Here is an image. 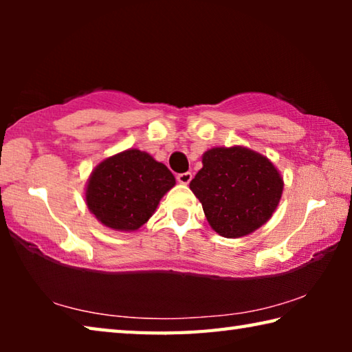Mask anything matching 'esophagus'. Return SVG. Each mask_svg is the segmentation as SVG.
<instances>
[{"instance_id":"1","label":"esophagus","mask_w":352,"mask_h":352,"mask_svg":"<svg viewBox=\"0 0 352 352\" xmlns=\"http://www.w3.org/2000/svg\"><path fill=\"white\" fill-rule=\"evenodd\" d=\"M190 180H192V174L190 172H183V174L177 175V182L182 184H188Z\"/></svg>"}]
</instances>
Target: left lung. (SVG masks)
Here are the masks:
<instances>
[{
  "label": "left lung",
  "instance_id": "1",
  "mask_svg": "<svg viewBox=\"0 0 352 352\" xmlns=\"http://www.w3.org/2000/svg\"><path fill=\"white\" fill-rule=\"evenodd\" d=\"M201 163L189 188L220 236H247L272 217L283 194V178L265 157L245 147H216Z\"/></svg>",
  "mask_w": 352,
  "mask_h": 352
}]
</instances>
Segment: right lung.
<instances>
[{
  "label": "right lung",
  "mask_w": 352,
  "mask_h": 352,
  "mask_svg": "<svg viewBox=\"0 0 352 352\" xmlns=\"http://www.w3.org/2000/svg\"><path fill=\"white\" fill-rule=\"evenodd\" d=\"M175 184L172 172L141 151H126L100 163L87 186V205L105 226L138 230Z\"/></svg>",
  "instance_id": "add662e5"
}]
</instances>
